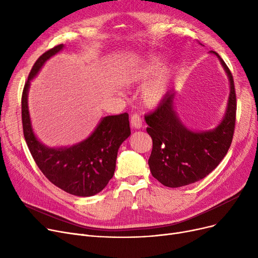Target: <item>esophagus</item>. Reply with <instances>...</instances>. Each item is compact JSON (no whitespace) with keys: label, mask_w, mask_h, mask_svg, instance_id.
I'll return each instance as SVG.
<instances>
[{"label":"esophagus","mask_w":258,"mask_h":258,"mask_svg":"<svg viewBox=\"0 0 258 258\" xmlns=\"http://www.w3.org/2000/svg\"><path fill=\"white\" fill-rule=\"evenodd\" d=\"M131 124L135 128H140L142 126V118L139 114H133L131 117Z\"/></svg>","instance_id":"esophagus-1"}]
</instances>
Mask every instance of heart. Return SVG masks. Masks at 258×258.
<instances>
[{"instance_id": "b5f03b06", "label": "heart", "mask_w": 258, "mask_h": 258, "mask_svg": "<svg viewBox=\"0 0 258 258\" xmlns=\"http://www.w3.org/2000/svg\"><path fill=\"white\" fill-rule=\"evenodd\" d=\"M161 67V61L158 58H153L151 62H148V64L144 68V75L145 76H150V75H155L159 72ZM166 84V78L165 77H161L157 83L152 85L151 87H148L144 92H143V100L146 104L148 105H153L158 102V100L161 98V95L163 94L164 88Z\"/></svg>"}]
</instances>
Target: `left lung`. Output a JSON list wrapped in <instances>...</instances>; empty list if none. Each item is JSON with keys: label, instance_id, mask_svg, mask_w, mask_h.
<instances>
[{"label": "left lung", "instance_id": "1", "mask_svg": "<svg viewBox=\"0 0 258 258\" xmlns=\"http://www.w3.org/2000/svg\"><path fill=\"white\" fill-rule=\"evenodd\" d=\"M230 80L228 107L222 123L213 131L187 130L173 111L174 93H168L153 112L145 115L146 128L153 139L148 159L153 177L167 187H181L204 179L227 155L232 143L236 119L233 76L218 53Z\"/></svg>", "mask_w": 258, "mask_h": 258}]
</instances>
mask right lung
<instances>
[{"mask_svg":"<svg viewBox=\"0 0 258 258\" xmlns=\"http://www.w3.org/2000/svg\"><path fill=\"white\" fill-rule=\"evenodd\" d=\"M57 45L46 51L34 62L22 94V123L27 145L45 177L61 190L77 197L100 192L113 178L119 146L130 135L128 114L104 117L85 141L71 147L49 148L34 136L27 104L30 80L45 61L62 49Z\"/></svg>","mask_w":258,"mask_h":258,"instance_id":"obj_1","label":"right lung"}]
</instances>
